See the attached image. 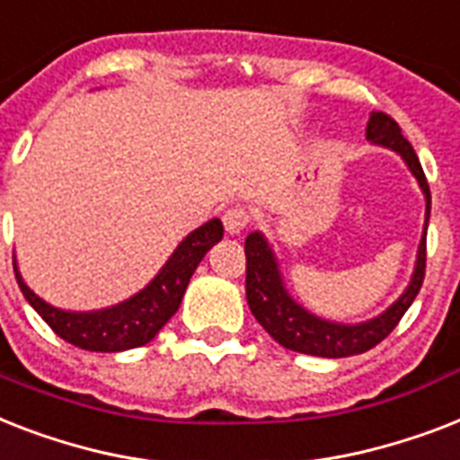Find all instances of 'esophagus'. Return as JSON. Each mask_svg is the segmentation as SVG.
I'll use <instances>...</instances> for the list:
<instances>
[{"mask_svg": "<svg viewBox=\"0 0 460 460\" xmlns=\"http://www.w3.org/2000/svg\"><path fill=\"white\" fill-rule=\"evenodd\" d=\"M223 226H226L227 234H240L242 230L249 226L247 208H242V207L227 208L226 216H223Z\"/></svg>", "mask_w": 460, "mask_h": 460, "instance_id": "esophagus-1", "label": "esophagus"}]
</instances>
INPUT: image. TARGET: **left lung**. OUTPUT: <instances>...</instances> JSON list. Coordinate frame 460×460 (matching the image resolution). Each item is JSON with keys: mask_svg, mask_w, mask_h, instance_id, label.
Wrapping results in <instances>:
<instances>
[{"mask_svg": "<svg viewBox=\"0 0 460 460\" xmlns=\"http://www.w3.org/2000/svg\"><path fill=\"white\" fill-rule=\"evenodd\" d=\"M366 139L377 146H387L396 152L416 175L418 185L425 194V226L418 244L416 268L411 275V282L402 292V296L380 315L363 323H334L325 321L321 315L311 314L294 299L282 280L280 263L275 259V252L266 234L256 230L244 242L247 253V304L253 318L263 325L270 337L285 349L299 351L308 356H323V358H344L368 351L380 344L392 330L399 325L403 314L409 311L413 299L420 292L422 278H425V237H428L429 223V187L422 172L420 161L411 142L402 135V128L387 113L373 111L366 126Z\"/></svg>", "mask_w": 460, "mask_h": 460, "instance_id": "1", "label": "left lung"}]
</instances>
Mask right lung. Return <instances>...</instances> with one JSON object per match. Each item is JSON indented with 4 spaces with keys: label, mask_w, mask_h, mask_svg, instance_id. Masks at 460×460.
<instances>
[{
    "label": "right lung",
    "mask_w": 460,
    "mask_h": 460,
    "mask_svg": "<svg viewBox=\"0 0 460 460\" xmlns=\"http://www.w3.org/2000/svg\"><path fill=\"white\" fill-rule=\"evenodd\" d=\"M220 240H223V223L218 218L208 220L180 242L171 259L145 289H139L130 299L120 301L116 306L99 308V311H64L51 306L25 285L23 275L18 273L16 259H13V273L25 301L42 315V321L61 340L87 351L113 354V351L142 347L156 337V332L180 308L182 294L201 259Z\"/></svg>",
    "instance_id": "1"
}]
</instances>
